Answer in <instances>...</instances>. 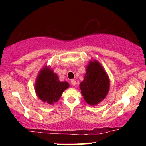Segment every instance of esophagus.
<instances>
[{
    "mask_svg": "<svg viewBox=\"0 0 146 146\" xmlns=\"http://www.w3.org/2000/svg\"><path fill=\"white\" fill-rule=\"evenodd\" d=\"M70 82H71L72 85V86H75L76 84V82L74 79H72L70 80Z\"/></svg>",
    "mask_w": 146,
    "mask_h": 146,
    "instance_id": "obj_1",
    "label": "esophagus"
}]
</instances>
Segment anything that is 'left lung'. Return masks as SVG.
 Listing matches in <instances>:
<instances>
[{
  "mask_svg": "<svg viewBox=\"0 0 146 146\" xmlns=\"http://www.w3.org/2000/svg\"><path fill=\"white\" fill-rule=\"evenodd\" d=\"M80 88L84 98L89 104L96 105L104 98L108 92L110 80L100 64L97 61L90 62Z\"/></svg>",
  "mask_w": 146,
  "mask_h": 146,
  "instance_id": "1",
  "label": "left lung"
}]
</instances>
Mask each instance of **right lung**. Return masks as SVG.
I'll return each instance as SVG.
<instances>
[{
	"label": "right lung",
	"mask_w": 146,
	"mask_h": 146,
	"mask_svg": "<svg viewBox=\"0 0 146 146\" xmlns=\"http://www.w3.org/2000/svg\"><path fill=\"white\" fill-rule=\"evenodd\" d=\"M69 87L67 82H60L56 74L48 67L40 72L35 84L36 94L41 100L53 104L58 100L62 94Z\"/></svg>",
	"instance_id": "right-lung-1"
}]
</instances>
